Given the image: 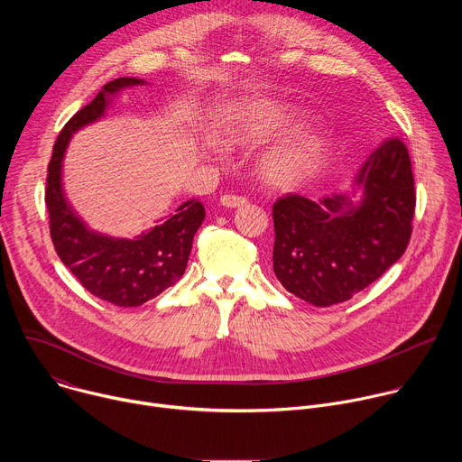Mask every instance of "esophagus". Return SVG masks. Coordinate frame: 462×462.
I'll list each match as a JSON object with an SVG mask.
<instances>
[{
	"label": "esophagus",
	"mask_w": 462,
	"mask_h": 462,
	"mask_svg": "<svg viewBox=\"0 0 462 462\" xmlns=\"http://www.w3.org/2000/svg\"><path fill=\"white\" fill-rule=\"evenodd\" d=\"M219 205L221 207H226V208H243V207H246L248 205V201L245 199V197H241V195H223L221 199H219Z\"/></svg>",
	"instance_id": "34e87169"
}]
</instances>
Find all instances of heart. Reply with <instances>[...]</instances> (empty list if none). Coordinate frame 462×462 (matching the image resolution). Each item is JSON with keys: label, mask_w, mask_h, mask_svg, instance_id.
Returning <instances> with one entry per match:
<instances>
[{"label": "heart", "mask_w": 462, "mask_h": 462, "mask_svg": "<svg viewBox=\"0 0 462 462\" xmlns=\"http://www.w3.org/2000/svg\"><path fill=\"white\" fill-rule=\"evenodd\" d=\"M301 116L300 109L273 100L236 102L221 111L216 135L225 148H254L285 134ZM327 150L328 137L323 129H301L261 157L259 177L278 189L296 188L319 170Z\"/></svg>", "instance_id": "b5f03b06"}]
</instances>
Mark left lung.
<instances>
[{"instance_id": "obj_1", "label": "left lung", "mask_w": 462, "mask_h": 462, "mask_svg": "<svg viewBox=\"0 0 462 462\" xmlns=\"http://www.w3.org/2000/svg\"><path fill=\"white\" fill-rule=\"evenodd\" d=\"M415 214V186L401 139L382 143L351 189L310 201L287 195L273 207L274 274L316 307L351 300L404 254Z\"/></svg>"}]
</instances>
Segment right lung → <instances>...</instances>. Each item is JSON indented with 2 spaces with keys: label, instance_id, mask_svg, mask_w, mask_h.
<instances>
[{
  "label": "right lung",
  "instance_id": "obj_1",
  "mask_svg": "<svg viewBox=\"0 0 462 462\" xmlns=\"http://www.w3.org/2000/svg\"><path fill=\"white\" fill-rule=\"evenodd\" d=\"M143 79H116L102 88L91 104L63 125L52 150L47 173L45 205L54 250L93 296L118 307H139L171 287L186 271L195 232L205 221L199 199H188L175 214L135 236L111 237L88 226L63 189V157L79 129L100 120L113 98Z\"/></svg>",
  "mask_w": 462,
  "mask_h": 462
}]
</instances>
